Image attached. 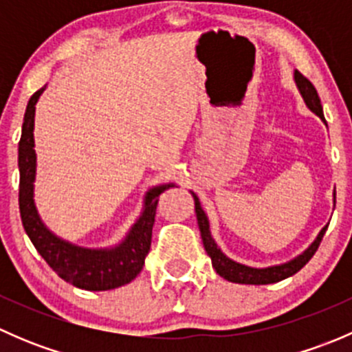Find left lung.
<instances>
[{
	"instance_id": "obj_1",
	"label": "left lung",
	"mask_w": 352,
	"mask_h": 352,
	"mask_svg": "<svg viewBox=\"0 0 352 352\" xmlns=\"http://www.w3.org/2000/svg\"><path fill=\"white\" fill-rule=\"evenodd\" d=\"M294 80H296L298 88H300V94L303 95L305 104L308 105V109L311 112L317 113L322 120H324V110H322V104H320V97H318L317 90L311 85V81L308 78H305L300 71H294ZM194 201H196V214H197V223H199V230H201V236H202V243H204L206 252L211 257L212 267L214 271L218 272L221 278L228 279L232 283H240V285H271V283H278L283 281V279L289 278V276L296 274L303 265H307V262L310 261L311 257L315 255V252L318 250L320 247L322 239H324L325 232H327V226L318 233L317 240L307 248L301 255H298L296 258H293L291 262H286V264L281 265H274V267H267V269H254V267H247V265L239 264V262H233L232 258L226 257L221 250L218 248V245L214 243L212 240L211 232H209V221L206 212L202 211L201 202L196 194L192 192Z\"/></svg>"
}]
</instances>
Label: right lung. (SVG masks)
Returning <instances> with one entry per match:
<instances>
[{
  "label": "right lung",
  "mask_w": 352,
  "mask_h": 352,
  "mask_svg": "<svg viewBox=\"0 0 352 352\" xmlns=\"http://www.w3.org/2000/svg\"><path fill=\"white\" fill-rule=\"evenodd\" d=\"M44 88L35 91L28 100L23 117L22 138L19 143V204L25 232L49 267L69 285L88 291H105L127 285L140 274L144 265V257L150 252L158 196L173 186L168 184V186L155 187L146 194L143 216L138 219L129 235L119 247L110 250H90V248L74 247L52 235L42 225L34 204V116L35 104Z\"/></svg>",
  "instance_id": "obj_1"
}]
</instances>
